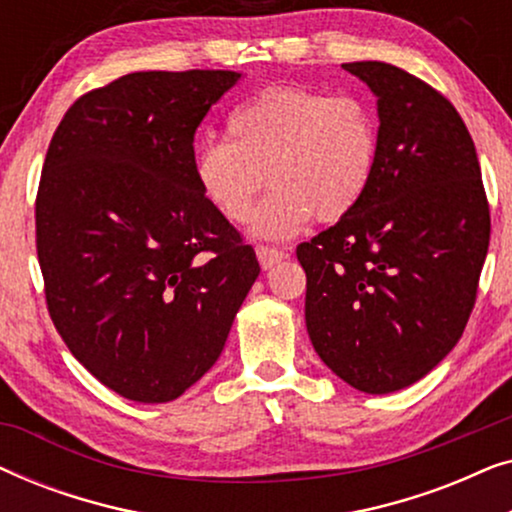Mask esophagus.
I'll return each instance as SVG.
<instances>
[{"instance_id": "34e87169", "label": "esophagus", "mask_w": 512, "mask_h": 512, "mask_svg": "<svg viewBox=\"0 0 512 512\" xmlns=\"http://www.w3.org/2000/svg\"><path fill=\"white\" fill-rule=\"evenodd\" d=\"M256 256H258V263H261L263 270L275 268V265H277L279 261H284V258H286V254H284L282 249H277V247H265V244H258V247H256Z\"/></svg>"}]
</instances>
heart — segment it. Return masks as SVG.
Wrapping results in <instances>:
<instances>
[{"label":"heart","instance_id":"heart-1","mask_svg":"<svg viewBox=\"0 0 512 512\" xmlns=\"http://www.w3.org/2000/svg\"><path fill=\"white\" fill-rule=\"evenodd\" d=\"M230 139L195 151V179L216 212L254 233L284 240L307 221L345 219L366 195L377 165V116L363 97L307 86H268L228 118Z\"/></svg>","mask_w":512,"mask_h":512}]
</instances>
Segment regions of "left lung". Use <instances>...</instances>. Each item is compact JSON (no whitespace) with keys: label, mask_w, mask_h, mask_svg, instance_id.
I'll use <instances>...</instances> for the list:
<instances>
[{"label":"left lung","mask_w":512,"mask_h":512,"mask_svg":"<svg viewBox=\"0 0 512 512\" xmlns=\"http://www.w3.org/2000/svg\"><path fill=\"white\" fill-rule=\"evenodd\" d=\"M377 95L380 144L352 214L298 244L321 361L389 394L438 366L471 317L489 247L478 153L443 93L389 62H347Z\"/></svg>","instance_id":"obj_1"}]
</instances>
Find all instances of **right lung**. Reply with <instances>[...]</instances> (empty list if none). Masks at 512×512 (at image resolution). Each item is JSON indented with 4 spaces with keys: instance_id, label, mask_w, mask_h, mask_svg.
<instances>
[{
    "instance_id": "obj_1",
    "label": "right lung",
    "mask_w": 512,
    "mask_h": 512,
    "mask_svg": "<svg viewBox=\"0 0 512 512\" xmlns=\"http://www.w3.org/2000/svg\"><path fill=\"white\" fill-rule=\"evenodd\" d=\"M226 69L135 72L83 93L48 144L34 221L46 307L123 398L167 403L214 366L258 261L195 179Z\"/></svg>"
}]
</instances>
